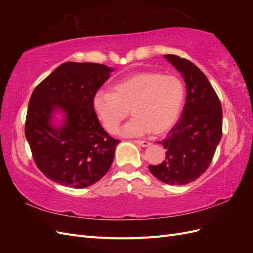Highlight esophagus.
Returning <instances> with one entry per match:
<instances>
[{
    "instance_id": "34e87169",
    "label": "esophagus",
    "mask_w": 253,
    "mask_h": 253,
    "mask_svg": "<svg viewBox=\"0 0 253 253\" xmlns=\"http://www.w3.org/2000/svg\"><path fill=\"white\" fill-rule=\"evenodd\" d=\"M133 142H134V143H136V144L140 145V147H149V145L151 144L150 142H148V141H143V140H133Z\"/></svg>"
}]
</instances>
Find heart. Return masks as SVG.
<instances>
[{
  "label": "heart",
  "mask_w": 253,
  "mask_h": 253,
  "mask_svg": "<svg viewBox=\"0 0 253 253\" xmlns=\"http://www.w3.org/2000/svg\"><path fill=\"white\" fill-rule=\"evenodd\" d=\"M185 99V86L174 75L144 71L116 82L112 93L98 90L93 108L104 129L116 134L129 114L134 118L121 129L124 136H140L149 132L163 134L177 120Z\"/></svg>",
  "instance_id": "b5f03b06"
}]
</instances>
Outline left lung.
I'll use <instances>...</instances> for the list:
<instances>
[{
  "mask_svg": "<svg viewBox=\"0 0 253 253\" xmlns=\"http://www.w3.org/2000/svg\"><path fill=\"white\" fill-rule=\"evenodd\" d=\"M186 83L187 97L181 117L159 143L166 159L149 166L157 179L182 186L200 178L208 169L223 134V112L219 99L206 75L185 58L165 55Z\"/></svg>",
  "mask_w": 253,
  "mask_h": 253,
  "instance_id": "1",
  "label": "left lung"
}]
</instances>
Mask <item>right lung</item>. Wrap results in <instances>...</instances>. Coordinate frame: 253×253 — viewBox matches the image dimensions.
Masks as SVG:
<instances>
[{
  "label": "right lung",
  "mask_w": 253,
  "mask_h": 253,
  "mask_svg": "<svg viewBox=\"0 0 253 253\" xmlns=\"http://www.w3.org/2000/svg\"><path fill=\"white\" fill-rule=\"evenodd\" d=\"M113 68L97 63L66 62L38 85L29 99L25 136L39 170L60 185L82 189L100 180L113 163L120 140L106 133L93 98ZM65 114L60 127L53 113Z\"/></svg>",
  "instance_id": "obj_1"
}]
</instances>
